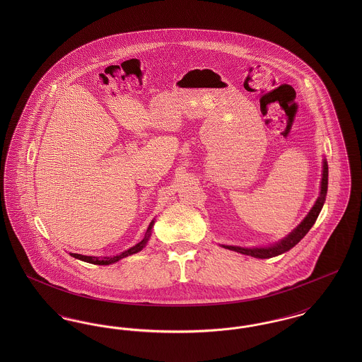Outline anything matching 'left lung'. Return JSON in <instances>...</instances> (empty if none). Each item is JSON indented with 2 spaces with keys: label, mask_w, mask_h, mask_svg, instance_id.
I'll return each mask as SVG.
<instances>
[{
  "label": "left lung",
  "mask_w": 362,
  "mask_h": 362,
  "mask_svg": "<svg viewBox=\"0 0 362 362\" xmlns=\"http://www.w3.org/2000/svg\"><path fill=\"white\" fill-rule=\"evenodd\" d=\"M327 185H328V165L327 161L325 160L323 161V176H322V187H320V197L317 198L316 204L313 205V207L310 209L308 216L304 218V221L301 224L298 225L292 233L285 238L284 240L276 243V245H272V247H267V248H241V247H232V245H224L225 248H229L232 251H236V252H240L244 255H251L254 258H273L276 255H281L286 251H289L291 248H293L298 241L301 240L308 232H310L312 225L315 224L323 204L326 201V195H327Z\"/></svg>",
  "instance_id": "1"
}]
</instances>
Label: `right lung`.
Returning a JSON list of instances; mask_svg holds the SVG:
<instances>
[{
    "mask_svg": "<svg viewBox=\"0 0 362 362\" xmlns=\"http://www.w3.org/2000/svg\"><path fill=\"white\" fill-rule=\"evenodd\" d=\"M155 224V221H152L149 226H148V230H146V235H145V238L142 239V240L139 241L138 244H136L134 247H132V248H129L127 251H124V252H122L119 255H117V257H105V258H95V257H86V255H80V254H70L73 258L80 259V260H83V262H88V263H93V264H111V263H115V262H118L119 259L126 258V257H129V255H133V254H137L138 251H141L144 247H145V244H146V241L149 239V236H151V229H152V226Z\"/></svg>",
    "mask_w": 362,
    "mask_h": 362,
    "instance_id": "obj_1",
    "label": "right lung"
}]
</instances>
